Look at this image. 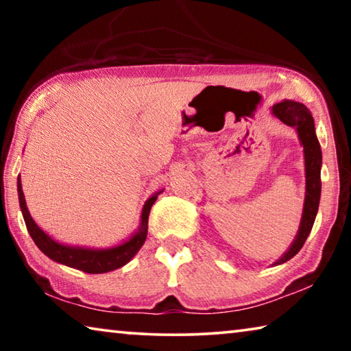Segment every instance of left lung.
Instances as JSON below:
<instances>
[{
	"mask_svg": "<svg viewBox=\"0 0 351 351\" xmlns=\"http://www.w3.org/2000/svg\"><path fill=\"white\" fill-rule=\"evenodd\" d=\"M272 114L280 119L283 123L295 128L297 136L302 147H304L305 156V201H304V212H302L300 226L297 230L295 239L291 243L288 251L278 258L274 266L282 265L294 257L300 251L304 243L310 235L314 219H316L320 201V167H322V150L316 136V128H314V119L310 110L304 104L294 102V100H283L271 108Z\"/></svg>",
	"mask_w": 351,
	"mask_h": 351,
	"instance_id": "left-lung-1",
	"label": "left lung"
}]
</instances>
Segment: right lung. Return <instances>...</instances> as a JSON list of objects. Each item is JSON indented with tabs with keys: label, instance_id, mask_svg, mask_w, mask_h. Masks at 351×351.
Here are the masks:
<instances>
[{
	"label": "right lung",
	"instance_id": "obj_1",
	"mask_svg": "<svg viewBox=\"0 0 351 351\" xmlns=\"http://www.w3.org/2000/svg\"><path fill=\"white\" fill-rule=\"evenodd\" d=\"M16 187H19L20 207L23 218H25L26 228L40 251L47 255L51 260L57 261V263H62L74 269H80L83 272H88V274H104V272L122 268L123 265H127L128 261L138 254V251L142 247V245H144L147 239L148 215H150L152 206L154 204V201H156L158 195L162 193V190H159V192L152 195V197L145 201L144 207H142L139 228L128 240L117 246L94 249L85 246L64 245V243H58L57 240L52 239L51 235H47L43 229L38 228V224L34 221V218L27 210L20 175L19 180H16Z\"/></svg>",
	"mask_w": 351,
	"mask_h": 351
}]
</instances>
